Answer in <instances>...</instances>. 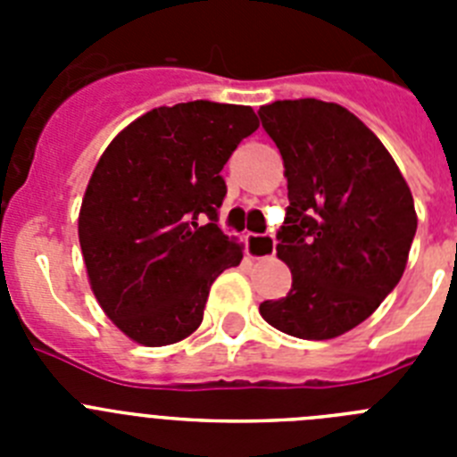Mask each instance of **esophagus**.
<instances>
[{
    "mask_svg": "<svg viewBox=\"0 0 457 457\" xmlns=\"http://www.w3.org/2000/svg\"><path fill=\"white\" fill-rule=\"evenodd\" d=\"M277 249V240L272 233H249L247 236V253L252 258H268Z\"/></svg>",
    "mask_w": 457,
    "mask_h": 457,
    "instance_id": "1",
    "label": "esophagus"
}]
</instances>
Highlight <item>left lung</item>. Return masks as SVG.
<instances>
[{
    "instance_id": "8db88e82",
    "label": "left lung",
    "mask_w": 457,
    "mask_h": 457,
    "mask_svg": "<svg viewBox=\"0 0 457 457\" xmlns=\"http://www.w3.org/2000/svg\"><path fill=\"white\" fill-rule=\"evenodd\" d=\"M258 116L284 157L290 205L277 253L293 272L288 295L263 302L261 316L306 341L341 337L405 272L411 192L382 141L341 104L277 100Z\"/></svg>"
}]
</instances>
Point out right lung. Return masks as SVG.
Returning <instances> with one entry per match:
<instances>
[{
  "instance_id": "1",
  "label": "right lung",
  "mask_w": 457,
  "mask_h": 457,
  "mask_svg": "<svg viewBox=\"0 0 457 457\" xmlns=\"http://www.w3.org/2000/svg\"><path fill=\"white\" fill-rule=\"evenodd\" d=\"M252 107L194 100L132 120L98 160L79 210L93 295L132 341L179 343L204 320L210 286L242 261L221 233V169L256 132Z\"/></svg>"
}]
</instances>
